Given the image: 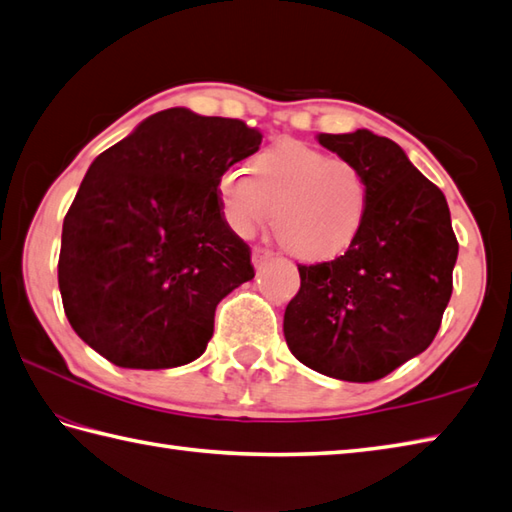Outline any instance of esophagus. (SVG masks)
<instances>
[{
	"mask_svg": "<svg viewBox=\"0 0 512 512\" xmlns=\"http://www.w3.org/2000/svg\"><path fill=\"white\" fill-rule=\"evenodd\" d=\"M268 259H273V250L264 248V246H255V248H253V264H255V266L266 264Z\"/></svg>",
	"mask_w": 512,
	"mask_h": 512,
	"instance_id": "esophagus-1",
	"label": "esophagus"
}]
</instances>
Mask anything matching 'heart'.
<instances>
[{"label":"heart","instance_id":"obj_1","mask_svg":"<svg viewBox=\"0 0 512 512\" xmlns=\"http://www.w3.org/2000/svg\"><path fill=\"white\" fill-rule=\"evenodd\" d=\"M248 173L226 169L215 182L217 209L233 235H255L275 209V231L292 253L330 259L361 233L369 189L352 160L284 140L250 158Z\"/></svg>","mask_w":512,"mask_h":512}]
</instances>
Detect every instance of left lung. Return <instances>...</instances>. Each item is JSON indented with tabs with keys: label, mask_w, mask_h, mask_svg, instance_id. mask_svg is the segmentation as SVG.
Instances as JSON below:
<instances>
[{
	"label": "left lung",
	"mask_w": 512,
	"mask_h": 512,
	"mask_svg": "<svg viewBox=\"0 0 512 512\" xmlns=\"http://www.w3.org/2000/svg\"><path fill=\"white\" fill-rule=\"evenodd\" d=\"M361 167L369 189L361 233L345 255L299 264L284 314L297 361L350 383H372L427 350L453 292L458 239L444 193L394 140L367 129L319 134Z\"/></svg>",
	"instance_id": "obj_1"
}]
</instances>
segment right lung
<instances>
[{
	"label": "right lung",
	"mask_w": 512,
	"mask_h": 512,
	"mask_svg": "<svg viewBox=\"0 0 512 512\" xmlns=\"http://www.w3.org/2000/svg\"><path fill=\"white\" fill-rule=\"evenodd\" d=\"M259 145L244 121L171 107L92 162L59 253L65 317L92 350L129 369L202 356L217 303L255 277L215 182Z\"/></svg>",
	"instance_id": "add662e5"
}]
</instances>
